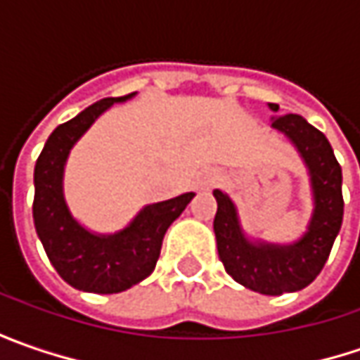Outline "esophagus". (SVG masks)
Masks as SVG:
<instances>
[{
    "label": "esophagus",
    "mask_w": 360,
    "mask_h": 360,
    "mask_svg": "<svg viewBox=\"0 0 360 360\" xmlns=\"http://www.w3.org/2000/svg\"><path fill=\"white\" fill-rule=\"evenodd\" d=\"M218 172L216 170H204V172L200 174V178H198V188L200 190H206V188L214 186L216 182H218Z\"/></svg>",
    "instance_id": "obj_1"
}]
</instances>
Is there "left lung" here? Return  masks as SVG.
I'll use <instances>...</instances> for the list:
<instances>
[{"label": "left lung", "mask_w": 360, "mask_h": 360, "mask_svg": "<svg viewBox=\"0 0 360 360\" xmlns=\"http://www.w3.org/2000/svg\"><path fill=\"white\" fill-rule=\"evenodd\" d=\"M269 105L278 112L276 104ZM272 128L297 146L309 168L314 200L309 229L292 244L248 240L234 202L222 190H214V234L218 256L236 283L260 295L278 297L309 286L319 276L342 224L345 202L340 164L325 134L298 114L272 118Z\"/></svg>", "instance_id": "8db88e82"}]
</instances>
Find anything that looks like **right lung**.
I'll return each mask as SVG.
<instances>
[{"label":"right lung","instance_id":"right-lung-1","mask_svg":"<svg viewBox=\"0 0 360 360\" xmlns=\"http://www.w3.org/2000/svg\"><path fill=\"white\" fill-rule=\"evenodd\" d=\"M122 98H105L51 131L34 170V224L49 262L70 286L84 292L114 295L152 274L162 240L194 192L148 204L116 234H94L72 216L63 198V166L70 150L100 114Z\"/></svg>","mask_w":360,"mask_h":360}]
</instances>
